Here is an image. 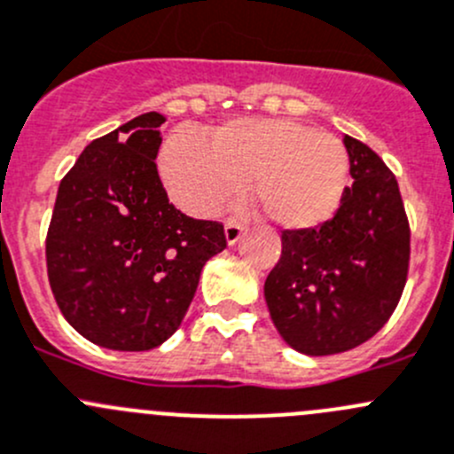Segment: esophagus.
<instances>
[{"instance_id": "obj_1", "label": "esophagus", "mask_w": 454, "mask_h": 454, "mask_svg": "<svg viewBox=\"0 0 454 454\" xmlns=\"http://www.w3.org/2000/svg\"><path fill=\"white\" fill-rule=\"evenodd\" d=\"M244 231L246 228L241 226L239 222H228L226 223V228H223V232H226V241L228 244H237V241H239V237L244 235Z\"/></svg>"}]
</instances>
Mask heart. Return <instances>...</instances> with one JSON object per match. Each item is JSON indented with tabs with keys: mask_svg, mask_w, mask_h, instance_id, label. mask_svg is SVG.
Segmentation results:
<instances>
[{
	"mask_svg": "<svg viewBox=\"0 0 454 454\" xmlns=\"http://www.w3.org/2000/svg\"><path fill=\"white\" fill-rule=\"evenodd\" d=\"M348 153L334 135L284 117H244L219 126L213 142L175 130L160 153V173L175 204L213 217L253 177L259 213L286 231L328 222L348 186Z\"/></svg>",
	"mask_w": 454,
	"mask_h": 454,
	"instance_id": "obj_1",
	"label": "heart"
}]
</instances>
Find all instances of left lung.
<instances>
[{
	"mask_svg": "<svg viewBox=\"0 0 454 454\" xmlns=\"http://www.w3.org/2000/svg\"><path fill=\"white\" fill-rule=\"evenodd\" d=\"M353 186L319 228L281 232V257L263 284L272 324L310 357L368 341L402 299L411 226L397 179L366 144L344 137Z\"/></svg>",
	"mask_w": 454,
	"mask_h": 454,
	"instance_id": "1",
	"label": "left lung"
}]
</instances>
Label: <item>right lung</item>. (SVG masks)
<instances>
[{
	"label": "right lung",
	"instance_id": "add662e5",
	"mask_svg": "<svg viewBox=\"0 0 454 454\" xmlns=\"http://www.w3.org/2000/svg\"><path fill=\"white\" fill-rule=\"evenodd\" d=\"M146 113L83 148L61 179L46 235L61 315L110 350H151L179 328L204 263L226 248L219 222L186 217L157 173L160 126Z\"/></svg>",
	"mask_w": 454,
	"mask_h": 454
}]
</instances>
